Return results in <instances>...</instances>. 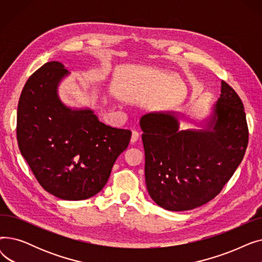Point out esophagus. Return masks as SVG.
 <instances>
[{
  "label": "esophagus",
  "instance_id": "1",
  "mask_svg": "<svg viewBox=\"0 0 262 262\" xmlns=\"http://www.w3.org/2000/svg\"><path fill=\"white\" fill-rule=\"evenodd\" d=\"M138 139H139V134H138V132L133 130V132H132V137H130V143L134 144L135 142L138 141Z\"/></svg>",
  "mask_w": 262,
  "mask_h": 262
}]
</instances>
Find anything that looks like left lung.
I'll use <instances>...</instances> for the list:
<instances>
[{"mask_svg":"<svg viewBox=\"0 0 262 262\" xmlns=\"http://www.w3.org/2000/svg\"><path fill=\"white\" fill-rule=\"evenodd\" d=\"M176 112H152L140 119L149 196L171 211L194 209L215 198L241 163L249 142L244 107L222 80L211 115L181 129Z\"/></svg>","mask_w":262,"mask_h":262,"instance_id":"1","label":"left lung"}]
</instances>
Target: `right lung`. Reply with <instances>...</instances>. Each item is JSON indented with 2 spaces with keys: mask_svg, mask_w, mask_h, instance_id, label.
Masks as SVG:
<instances>
[{
  "mask_svg": "<svg viewBox=\"0 0 262 262\" xmlns=\"http://www.w3.org/2000/svg\"><path fill=\"white\" fill-rule=\"evenodd\" d=\"M69 72L58 61L43 64L21 92L17 138L21 155L49 193L66 201L89 199L104 188L132 133L99 121L90 108H71L58 95Z\"/></svg>",
  "mask_w": 262,
  "mask_h": 262,
  "instance_id": "obj_1",
  "label": "right lung"
}]
</instances>
